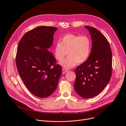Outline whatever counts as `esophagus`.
I'll use <instances>...</instances> for the list:
<instances>
[{
  "instance_id": "obj_1",
  "label": "esophagus",
  "mask_w": 126,
  "mask_h": 126,
  "mask_svg": "<svg viewBox=\"0 0 126 126\" xmlns=\"http://www.w3.org/2000/svg\"><path fill=\"white\" fill-rule=\"evenodd\" d=\"M68 71V70H67V69H62V73L63 74H65L66 72H67Z\"/></svg>"
}]
</instances>
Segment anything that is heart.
I'll return each mask as SVG.
<instances>
[{"instance_id":"b5f03b06","label":"heart","mask_w":126,"mask_h":126,"mask_svg":"<svg viewBox=\"0 0 126 126\" xmlns=\"http://www.w3.org/2000/svg\"><path fill=\"white\" fill-rule=\"evenodd\" d=\"M92 50V42L86 36L68 34L55 44L54 53L57 60L62 61L67 53L68 56L60 63L63 67L69 69L77 63H84L89 57Z\"/></svg>"}]
</instances>
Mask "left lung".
Wrapping results in <instances>:
<instances>
[{
  "label": "left lung",
  "mask_w": 126,
  "mask_h": 126,
  "mask_svg": "<svg viewBox=\"0 0 126 126\" xmlns=\"http://www.w3.org/2000/svg\"><path fill=\"white\" fill-rule=\"evenodd\" d=\"M92 40L91 54L86 62L75 69L76 92L85 98L99 94L109 82L112 72V52L109 43L97 29L85 26Z\"/></svg>",
  "instance_id": "8db88e82"
}]
</instances>
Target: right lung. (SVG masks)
<instances>
[{
	"label": "right lung",
	"instance_id": "right-lung-1",
	"mask_svg": "<svg viewBox=\"0 0 126 126\" xmlns=\"http://www.w3.org/2000/svg\"><path fill=\"white\" fill-rule=\"evenodd\" d=\"M57 28L39 26L26 32L17 48L16 65L19 74L29 91L45 98L56 90L62 69L48 50L52 45Z\"/></svg>",
	"mask_w": 126,
	"mask_h": 126
}]
</instances>
